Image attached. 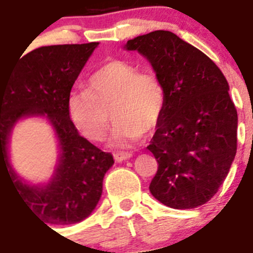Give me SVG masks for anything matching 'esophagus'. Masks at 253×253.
Listing matches in <instances>:
<instances>
[{"mask_svg":"<svg viewBox=\"0 0 253 253\" xmlns=\"http://www.w3.org/2000/svg\"><path fill=\"white\" fill-rule=\"evenodd\" d=\"M131 153H123V152H117V153H114V160H116L117 162H122L125 161V160H128L131 157Z\"/></svg>","mask_w":253,"mask_h":253,"instance_id":"34e87169","label":"esophagus"}]
</instances>
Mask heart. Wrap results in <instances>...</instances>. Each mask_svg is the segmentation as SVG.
I'll list each match as a JSON object with an SVG mask.
<instances>
[{
	"instance_id": "b5f03b06",
	"label": "heart",
	"mask_w": 253,
	"mask_h": 253,
	"mask_svg": "<svg viewBox=\"0 0 253 253\" xmlns=\"http://www.w3.org/2000/svg\"><path fill=\"white\" fill-rule=\"evenodd\" d=\"M165 93L155 74L122 59H113L96 70L88 79V89L73 92L67 110L75 126L87 139L101 141L110 125V114L117 121L112 144L130 147L151 132L161 121Z\"/></svg>"
}]
</instances>
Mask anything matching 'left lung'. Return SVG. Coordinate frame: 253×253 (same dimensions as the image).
<instances>
[{
    "label": "left lung",
    "mask_w": 253,
    "mask_h": 253,
    "mask_svg": "<svg viewBox=\"0 0 253 253\" xmlns=\"http://www.w3.org/2000/svg\"><path fill=\"white\" fill-rule=\"evenodd\" d=\"M151 62L165 93L148 149L159 169L149 191L174 209H192L217 194L237 153L238 114L229 83L208 55L170 31L127 41Z\"/></svg>",
    "instance_id": "1"
}]
</instances>
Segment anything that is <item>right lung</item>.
Instances as JSON below:
<instances>
[{"label": "right lung", "instance_id": "obj_1", "mask_svg": "<svg viewBox=\"0 0 253 253\" xmlns=\"http://www.w3.org/2000/svg\"><path fill=\"white\" fill-rule=\"evenodd\" d=\"M97 45L41 46L23 52L11 71L0 74V173L3 168L28 209L50 225L87 218L101 198L104 175L114 164L112 153L80 136L67 110L71 88ZM34 115L51 121L61 148L55 175L46 186L24 184L8 162L9 132L20 118Z\"/></svg>", "mask_w": 253, "mask_h": 253}]
</instances>
